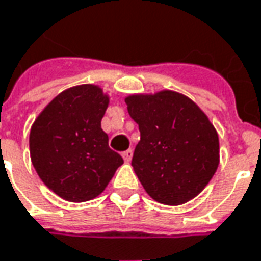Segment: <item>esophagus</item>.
<instances>
[{
	"instance_id": "34e87169",
	"label": "esophagus",
	"mask_w": 261,
	"mask_h": 261,
	"mask_svg": "<svg viewBox=\"0 0 261 261\" xmlns=\"http://www.w3.org/2000/svg\"><path fill=\"white\" fill-rule=\"evenodd\" d=\"M132 156H134V150H132V149H127V150H125L123 153H122L123 160H125V162H127V163L132 160Z\"/></svg>"
}]
</instances>
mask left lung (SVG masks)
I'll return each instance as SVG.
<instances>
[{
  "label": "left lung",
  "mask_w": 261,
  "mask_h": 261,
  "mask_svg": "<svg viewBox=\"0 0 261 261\" xmlns=\"http://www.w3.org/2000/svg\"><path fill=\"white\" fill-rule=\"evenodd\" d=\"M139 125L132 166L146 193L164 205L197 197L219 164V139L193 99L180 92L136 94L125 98Z\"/></svg>",
  "instance_id": "obj_1"
}]
</instances>
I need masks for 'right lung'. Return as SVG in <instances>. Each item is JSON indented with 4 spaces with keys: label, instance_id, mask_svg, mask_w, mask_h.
Here are the masks:
<instances>
[{
    "label": "right lung",
    "instance_id": "add662e5",
    "mask_svg": "<svg viewBox=\"0 0 261 261\" xmlns=\"http://www.w3.org/2000/svg\"><path fill=\"white\" fill-rule=\"evenodd\" d=\"M108 102L98 86L71 87L53 98L33 122L31 160L40 180L60 198H95L123 163L101 129Z\"/></svg>",
    "mask_w": 261,
    "mask_h": 261
}]
</instances>
